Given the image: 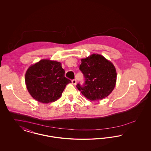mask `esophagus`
I'll return each instance as SVG.
<instances>
[{
    "mask_svg": "<svg viewBox=\"0 0 151 151\" xmlns=\"http://www.w3.org/2000/svg\"><path fill=\"white\" fill-rule=\"evenodd\" d=\"M72 83L73 85H76V79H73L72 80Z\"/></svg>",
    "mask_w": 151,
    "mask_h": 151,
    "instance_id": "1",
    "label": "esophagus"
}]
</instances>
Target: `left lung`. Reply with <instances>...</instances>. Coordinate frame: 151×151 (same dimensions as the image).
I'll return each mask as SVG.
<instances>
[{
	"instance_id": "obj_1",
	"label": "left lung",
	"mask_w": 151,
	"mask_h": 151,
	"mask_svg": "<svg viewBox=\"0 0 151 151\" xmlns=\"http://www.w3.org/2000/svg\"><path fill=\"white\" fill-rule=\"evenodd\" d=\"M79 70L84 77L83 85L77 88L86 99L100 100L111 93L115 87L116 72L110 61L99 54H92L81 59Z\"/></svg>"
}]
</instances>
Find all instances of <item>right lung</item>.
<instances>
[{
	"instance_id": "obj_1",
	"label": "right lung",
	"mask_w": 151,
	"mask_h": 151,
	"mask_svg": "<svg viewBox=\"0 0 151 151\" xmlns=\"http://www.w3.org/2000/svg\"><path fill=\"white\" fill-rule=\"evenodd\" d=\"M61 63L42 59L31 65L25 74L29 93L38 102L47 104L57 100L71 81L65 76Z\"/></svg>"
}]
</instances>
